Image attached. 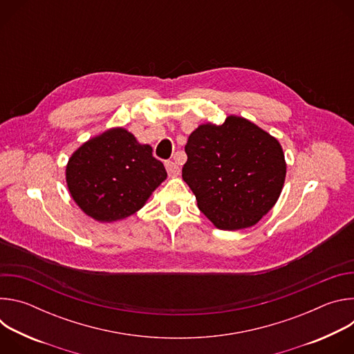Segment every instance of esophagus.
<instances>
[{
  "label": "esophagus",
  "instance_id": "1",
  "mask_svg": "<svg viewBox=\"0 0 354 354\" xmlns=\"http://www.w3.org/2000/svg\"><path fill=\"white\" fill-rule=\"evenodd\" d=\"M165 168H167L169 176H178V175L180 174L179 167H178L174 161H167V162H165Z\"/></svg>",
  "mask_w": 354,
  "mask_h": 354
}]
</instances>
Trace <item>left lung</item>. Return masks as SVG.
Returning a JSON list of instances; mask_svg holds the SVG:
<instances>
[{
    "instance_id": "1",
    "label": "left lung",
    "mask_w": 354,
    "mask_h": 354,
    "mask_svg": "<svg viewBox=\"0 0 354 354\" xmlns=\"http://www.w3.org/2000/svg\"><path fill=\"white\" fill-rule=\"evenodd\" d=\"M185 151L182 178L217 228L255 225L279 200L287 169L283 148L250 120L230 115L223 124H200Z\"/></svg>"
}]
</instances>
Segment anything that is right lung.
<instances>
[{
    "label": "right lung",
    "instance_id": "add662e5",
    "mask_svg": "<svg viewBox=\"0 0 354 354\" xmlns=\"http://www.w3.org/2000/svg\"><path fill=\"white\" fill-rule=\"evenodd\" d=\"M167 179L153 148L123 127H113L78 147L66 167V182L77 206L99 223L137 213Z\"/></svg>",
    "mask_w": 354,
    "mask_h": 354
}]
</instances>
